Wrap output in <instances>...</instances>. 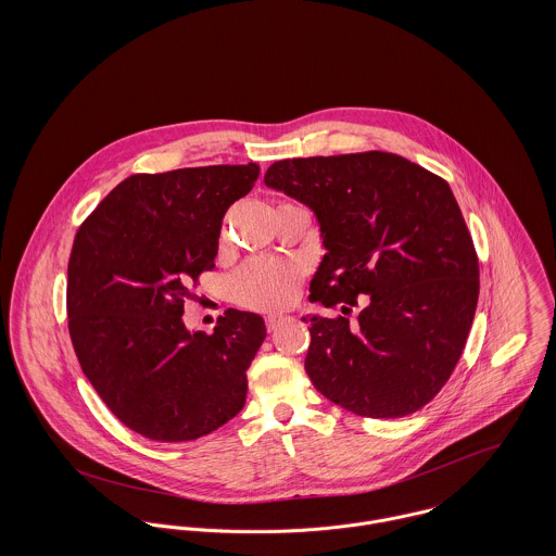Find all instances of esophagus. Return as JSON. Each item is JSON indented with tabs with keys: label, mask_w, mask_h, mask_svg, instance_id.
<instances>
[{
	"label": "esophagus",
	"mask_w": 556,
	"mask_h": 556,
	"mask_svg": "<svg viewBox=\"0 0 556 556\" xmlns=\"http://www.w3.org/2000/svg\"><path fill=\"white\" fill-rule=\"evenodd\" d=\"M289 317H285V315H269V317L265 318V325H267V329L271 331V329H276L280 323H285Z\"/></svg>",
	"instance_id": "34e87169"
}]
</instances>
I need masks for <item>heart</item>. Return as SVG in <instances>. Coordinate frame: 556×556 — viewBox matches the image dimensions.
Segmentation results:
<instances>
[{
	"mask_svg": "<svg viewBox=\"0 0 556 556\" xmlns=\"http://www.w3.org/2000/svg\"><path fill=\"white\" fill-rule=\"evenodd\" d=\"M300 285V269L291 263L274 258H256L245 263L231 278V293L236 302L252 311L287 308Z\"/></svg>",
	"mask_w": 556,
	"mask_h": 556,
	"instance_id": "b5f03b06",
	"label": "heart"
}]
</instances>
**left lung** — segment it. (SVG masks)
<instances>
[{"mask_svg":"<svg viewBox=\"0 0 556 556\" xmlns=\"http://www.w3.org/2000/svg\"><path fill=\"white\" fill-rule=\"evenodd\" d=\"M263 181L317 218L325 254L311 302L342 304L344 315L362 304L355 320L302 317L313 386L364 417L421 408L456 368L479 295L473 239L450 184L388 152L278 160Z\"/></svg>","mask_w":556,"mask_h":556,"instance_id":"obj_1","label":"left lung"}]
</instances>
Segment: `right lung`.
<instances>
[{"mask_svg":"<svg viewBox=\"0 0 556 556\" xmlns=\"http://www.w3.org/2000/svg\"><path fill=\"white\" fill-rule=\"evenodd\" d=\"M258 173L248 162L130 175L73 243L68 329L80 368L111 413L152 441H194L245 404L265 320L229 308L207 336L181 315L190 282L214 267L227 210Z\"/></svg>","mask_w":556,"mask_h":556,"instance_id":"right-lung-1","label":"right lung"}]
</instances>
